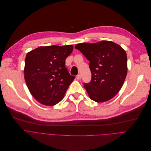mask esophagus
<instances>
[{
  "label": "esophagus",
  "mask_w": 151,
  "mask_h": 151,
  "mask_svg": "<svg viewBox=\"0 0 151 151\" xmlns=\"http://www.w3.org/2000/svg\"><path fill=\"white\" fill-rule=\"evenodd\" d=\"M76 78H77V80H80V79H81V75L78 74V75L76 76Z\"/></svg>",
  "instance_id": "34e87169"
}]
</instances>
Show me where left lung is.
<instances>
[{"mask_svg": "<svg viewBox=\"0 0 151 151\" xmlns=\"http://www.w3.org/2000/svg\"><path fill=\"white\" fill-rule=\"evenodd\" d=\"M75 48L90 61L91 79L83 85L90 99L97 102L112 99L121 90L127 76L126 51L110 41L80 43Z\"/></svg>", "mask_w": 151, "mask_h": 151, "instance_id": "obj_1", "label": "left lung"}]
</instances>
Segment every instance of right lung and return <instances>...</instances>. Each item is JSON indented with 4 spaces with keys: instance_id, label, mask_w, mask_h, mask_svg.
<instances>
[{
    "instance_id": "add662e5",
    "label": "right lung",
    "mask_w": 151,
    "mask_h": 151,
    "mask_svg": "<svg viewBox=\"0 0 151 151\" xmlns=\"http://www.w3.org/2000/svg\"><path fill=\"white\" fill-rule=\"evenodd\" d=\"M72 45L41 46L26 55L24 78L29 90L40 103L52 106L60 102L75 78L65 67Z\"/></svg>"
}]
</instances>
